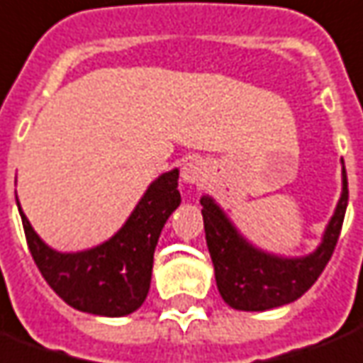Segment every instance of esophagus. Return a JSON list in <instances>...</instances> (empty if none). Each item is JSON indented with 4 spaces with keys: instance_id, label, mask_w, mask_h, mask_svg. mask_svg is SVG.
<instances>
[{
    "instance_id": "esophagus-1",
    "label": "esophagus",
    "mask_w": 363,
    "mask_h": 363,
    "mask_svg": "<svg viewBox=\"0 0 363 363\" xmlns=\"http://www.w3.org/2000/svg\"><path fill=\"white\" fill-rule=\"evenodd\" d=\"M203 177H205V166L201 164V160H189L184 164V168H182V179L186 182V184H199L203 182Z\"/></svg>"
}]
</instances>
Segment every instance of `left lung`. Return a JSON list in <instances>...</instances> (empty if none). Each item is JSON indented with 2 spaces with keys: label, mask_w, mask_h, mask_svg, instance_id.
Listing matches in <instances>:
<instances>
[{
  "label": "left lung",
  "mask_w": 363,
  "mask_h": 363,
  "mask_svg": "<svg viewBox=\"0 0 363 363\" xmlns=\"http://www.w3.org/2000/svg\"><path fill=\"white\" fill-rule=\"evenodd\" d=\"M201 205L205 238L220 297L238 311L276 309L299 299L317 281L333 256L348 205L346 168L342 166V194L323 242L309 256L284 258L259 250L236 230L213 197L203 195Z\"/></svg>",
  "instance_id": "1"
}]
</instances>
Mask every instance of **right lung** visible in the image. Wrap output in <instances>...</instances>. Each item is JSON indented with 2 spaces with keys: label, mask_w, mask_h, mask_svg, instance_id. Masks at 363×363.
<instances>
[{
  "label": "right lung",
  "mask_w": 363,
  "mask_h": 363,
  "mask_svg": "<svg viewBox=\"0 0 363 363\" xmlns=\"http://www.w3.org/2000/svg\"><path fill=\"white\" fill-rule=\"evenodd\" d=\"M177 177L179 169L156 177L127 223L109 240L82 252H56L43 242L17 199L33 259L60 299L99 317H125L145 303L162 228L182 203Z\"/></svg>",
  "instance_id": "add662e5"
}]
</instances>
